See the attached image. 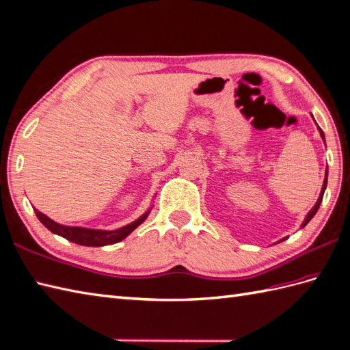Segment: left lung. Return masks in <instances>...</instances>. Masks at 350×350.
Instances as JSON below:
<instances>
[{"instance_id": "8db88e82", "label": "left lung", "mask_w": 350, "mask_h": 350, "mask_svg": "<svg viewBox=\"0 0 350 350\" xmlns=\"http://www.w3.org/2000/svg\"><path fill=\"white\" fill-rule=\"evenodd\" d=\"M319 132H321V136H322V139H323V142H325V136H323V132H322V129L319 127ZM327 174H328V170H327ZM325 187H327V176H325V181H323V185H322V190H321V194H319V199H318V202H317V204H314L313 206V209L309 212L308 214V217H306V219H304V223L301 224V227H304L306 224L309 223V221L313 218V215L317 214L318 212V209H319V204H321V202H322V198H323V191H325Z\"/></svg>"}]
</instances>
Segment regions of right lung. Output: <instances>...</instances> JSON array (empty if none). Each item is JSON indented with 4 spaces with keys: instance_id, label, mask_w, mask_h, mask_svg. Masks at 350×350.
I'll list each match as a JSON object with an SVG mask.
<instances>
[{
    "instance_id": "add662e5",
    "label": "right lung",
    "mask_w": 350,
    "mask_h": 350,
    "mask_svg": "<svg viewBox=\"0 0 350 350\" xmlns=\"http://www.w3.org/2000/svg\"><path fill=\"white\" fill-rule=\"evenodd\" d=\"M36 215L41 221V223L50 230V232L62 236V237H65V239L71 241L77 245L104 246V245H111V243H117V242L123 241L127 234H131L133 230L148 217V212L147 214H144L141 218L133 221L132 224L113 230V232H107V230L83 228V227H68V226L57 224L53 219H50L47 215L40 212L38 209H36Z\"/></svg>"
}]
</instances>
